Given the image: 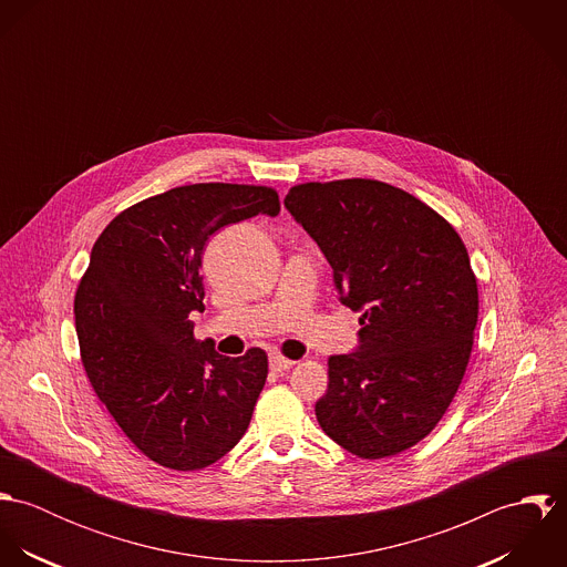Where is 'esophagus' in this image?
Listing matches in <instances>:
<instances>
[{"mask_svg":"<svg viewBox=\"0 0 567 567\" xmlns=\"http://www.w3.org/2000/svg\"><path fill=\"white\" fill-rule=\"evenodd\" d=\"M268 362H270V371H275V373H284V371L292 369V364H295L290 358H284L281 353H272Z\"/></svg>","mask_w":567,"mask_h":567,"instance_id":"obj_1","label":"esophagus"}]
</instances>
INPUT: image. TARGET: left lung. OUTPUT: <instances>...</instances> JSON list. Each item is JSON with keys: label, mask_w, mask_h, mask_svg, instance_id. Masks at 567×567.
<instances>
[{"label": "left lung", "mask_w": 567, "mask_h": 567, "mask_svg": "<svg viewBox=\"0 0 567 567\" xmlns=\"http://www.w3.org/2000/svg\"><path fill=\"white\" fill-rule=\"evenodd\" d=\"M286 209L323 250L360 344L327 360L324 434L360 458L395 456L452 404L474 344L478 284L456 229L400 187L342 178L290 187Z\"/></svg>", "instance_id": "obj_1"}]
</instances>
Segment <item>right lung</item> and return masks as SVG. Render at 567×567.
<instances>
[{"instance_id": "obj_1", "label": "right lung", "mask_w": 567, "mask_h": 567, "mask_svg": "<svg viewBox=\"0 0 567 567\" xmlns=\"http://www.w3.org/2000/svg\"><path fill=\"white\" fill-rule=\"evenodd\" d=\"M272 187L196 183L117 214L91 248L74 315L86 378L133 445L167 470L194 472L243 439L268 355H220L196 340L203 250L218 229L277 216Z\"/></svg>"}]
</instances>
